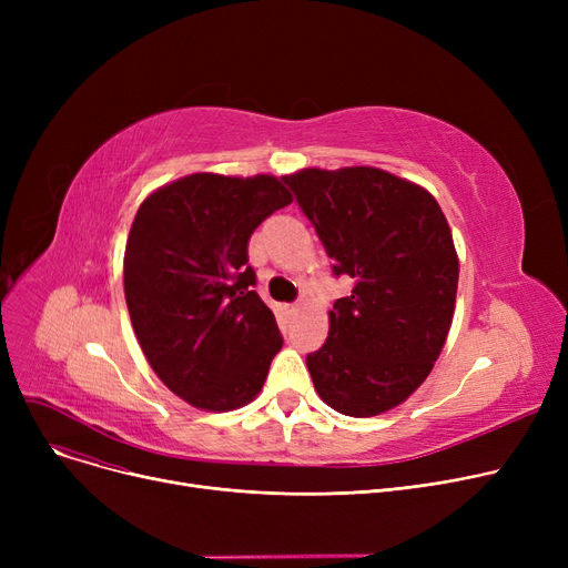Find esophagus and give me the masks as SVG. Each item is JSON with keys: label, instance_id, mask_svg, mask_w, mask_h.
Here are the masks:
<instances>
[{"label": "esophagus", "instance_id": "esophagus-1", "mask_svg": "<svg viewBox=\"0 0 568 568\" xmlns=\"http://www.w3.org/2000/svg\"><path fill=\"white\" fill-rule=\"evenodd\" d=\"M302 308H304V300H296V302H292V304L285 306V311H287L290 315H296Z\"/></svg>", "mask_w": 568, "mask_h": 568}]
</instances>
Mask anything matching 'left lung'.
<instances>
[{
    "label": "left lung",
    "instance_id": "obj_1",
    "mask_svg": "<svg viewBox=\"0 0 568 568\" xmlns=\"http://www.w3.org/2000/svg\"><path fill=\"white\" fill-rule=\"evenodd\" d=\"M354 285L329 311L326 343L306 356L317 396L345 416L405 403L452 329L458 253L437 200L392 172L354 165L283 176Z\"/></svg>",
    "mask_w": 568,
    "mask_h": 568
}]
</instances>
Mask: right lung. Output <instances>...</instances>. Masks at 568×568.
Segmentation results:
<instances>
[{"mask_svg": "<svg viewBox=\"0 0 568 568\" xmlns=\"http://www.w3.org/2000/svg\"><path fill=\"white\" fill-rule=\"evenodd\" d=\"M290 202L274 174L195 172L138 209L124 253L133 332L159 379L197 409L248 405L283 347L253 290L248 239Z\"/></svg>", "mask_w": 568, "mask_h": 568, "instance_id": "1", "label": "right lung"}]
</instances>
